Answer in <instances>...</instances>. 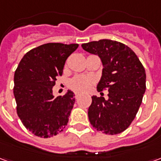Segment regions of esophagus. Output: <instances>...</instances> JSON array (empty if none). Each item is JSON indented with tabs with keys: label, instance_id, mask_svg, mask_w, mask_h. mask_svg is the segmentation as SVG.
Here are the masks:
<instances>
[{
	"label": "esophagus",
	"instance_id": "esophagus-1",
	"mask_svg": "<svg viewBox=\"0 0 161 161\" xmlns=\"http://www.w3.org/2000/svg\"><path fill=\"white\" fill-rule=\"evenodd\" d=\"M80 97V93H78V92H75V97L78 98Z\"/></svg>",
	"mask_w": 161,
	"mask_h": 161
}]
</instances>
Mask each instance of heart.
Listing matches in <instances>:
<instances>
[{
	"label": "heart",
	"mask_w": 161,
	"mask_h": 161,
	"mask_svg": "<svg viewBox=\"0 0 161 161\" xmlns=\"http://www.w3.org/2000/svg\"><path fill=\"white\" fill-rule=\"evenodd\" d=\"M92 84L91 78L83 76H77L73 77L69 83V87L77 92H85L89 90Z\"/></svg>",
	"instance_id": "b5f03b06"
}]
</instances>
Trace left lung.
I'll use <instances>...</instances> for the list:
<instances>
[{"label":"left lung","instance_id":"8db88e82","mask_svg":"<svg viewBox=\"0 0 161 161\" xmlns=\"http://www.w3.org/2000/svg\"><path fill=\"white\" fill-rule=\"evenodd\" d=\"M82 47L101 58L103 69L97 91H108V99L91 97L90 122L106 135L120 134L131 124L142 104L146 91L145 69L136 54L118 41L100 40L83 44Z\"/></svg>","mask_w":161,"mask_h":161}]
</instances>
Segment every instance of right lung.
<instances>
[{"label": "right lung", "mask_w": 161, "mask_h": 161, "mask_svg": "<svg viewBox=\"0 0 161 161\" xmlns=\"http://www.w3.org/2000/svg\"><path fill=\"white\" fill-rule=\"evenodd\" d=\"M78 45L47 43L30 50L14 73V95L18 116L33 135L48 138L63 131L75 103L68 91L54 97L53 88L62 76L67 58Z\"/></svg>", "instance_id": "right-lung-1"}]
</instances>
